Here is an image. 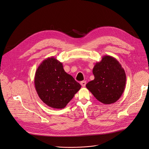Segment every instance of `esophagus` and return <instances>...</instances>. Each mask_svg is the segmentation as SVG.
Instances as JSON below:
<instances>
[{"mask_svg":"<svg viewBox=\"0 0 149 149\" xmlns=\"http://www.w3.org/2000/svg\"><path fill=\"white\" fill-rule=\"evenodd\" d=\"M86 81H81L80 82V84L81 85V86L82 87H85V86H86Z\"/></svg>","mask_w":149,"mask_h":149,"instance_id":"esophagus-1","label":"esophagus"}]
</instances>
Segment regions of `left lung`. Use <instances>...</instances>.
Wrapping results in <instances>:
<instances>
[{"mask_svg":"<svg viewBox=\"0 0 149 149\" xmlns=\"http://www.w3.org/2000/svg\"><path fill=\"white\" fill-rule=\"evenodd\" d=\"M95 79L86 87L96 99L105 104L117 102L125 88L126 76L124 69L117 59L110 56H104L93 69Z\"/></svg>","mask_w":149,"mask_h":149,"instance_id":"left-lung-1","label":"left lung"}]
</instances>
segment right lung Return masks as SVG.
<instances>
[{
    "mask_svg": "<svg viewBox=\"0 0 149 149\" xmlns=\"http://www.w3.org/2000/svg\"><path fill=\"white\" fill-rule=\"evenodd\" d=\"M35 86L40 99L48 106L62 109L80 90L81 85L63 69L54 57L44 60L38 68Z\"/></svg>",
    "mask_w": 149,
    "mask_h": 149,
    "instance_id": "obj_1",
    "label": "right lung"
}]
</instances>
